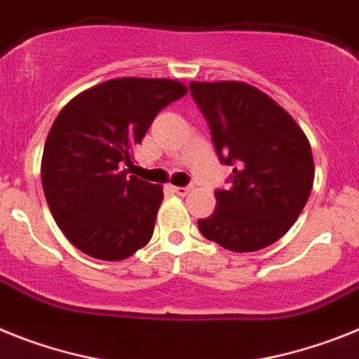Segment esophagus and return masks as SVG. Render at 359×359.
Here are the masks:
<instances>
[{"mask_svg":"<svg viewBox=\"0 0 359 359\" xmlns=\"http://www.w3.org/2000/svg\"><path fill=\"white\" fill-rule=\"evenodd\" d=\"M170 189H172L174 194L177 196H187L191 192V187H170Z\"/></svg>","mask_w":359,"mask_h":359,"instance_id":"34e87169","label":"esophagus"}]
</instances>
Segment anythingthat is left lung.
I'll return each mask as SVG.
<instances>
[{
  "mask_svg": "<svg viewBox=\"0 0 359 359\" xmlns=\"http://www.w3.org/2000/svg\"><path fill=\"white\" fill-rule=\"evenodd\" d=\"M222 163L232 165L216 210L198 219L201 234L232 252L278 241L307 203L314 183L311 143L292 116L243 81H191Z\"/></svg>",
  "mask_w": 359,
  "mask_h": 359,
  "instance_id": "8db88e82",
  "label": "left lung"
}]
</instances>
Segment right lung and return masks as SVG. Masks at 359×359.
<instances>
[{
    "instance_id": "add662e5",
    "label": "right lung",
    "mask_w": 359,
    "mask_h": 359,
    "mask_svg": "<svg viewBox=\"0 0 359 359\" xmlns=\"http://www.w3.org/2000/svg\"><path fill=\"white\" fill-rule=\"evenodd\" d=\"M187 94L176 79L116 78L70 100L45 142L41 183L57 226L76 249L119 262L152 238L161 185L127 176L133 150L161 109Z\"/></svg>"
}]
</instances>
